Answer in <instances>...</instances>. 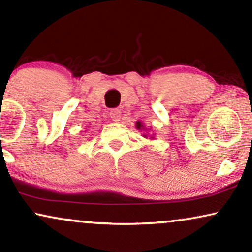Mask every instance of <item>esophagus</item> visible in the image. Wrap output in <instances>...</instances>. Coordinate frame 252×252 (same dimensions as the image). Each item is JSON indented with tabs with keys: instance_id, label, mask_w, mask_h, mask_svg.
I'll return each mask as SVG.
<instances>
[{
	"instance_id": "obj_1",
	"label": "esophagus",
	"mask_w": 252,
	"mask_h": 252,
	"mask_svg": "<svg viewBox=\"0 0 252 252\" xmlns=\"http://www.w3.org/2000/svg\"><path fill=\"white\" fill-rule=\"evenodd\" d=\"M109 117L114 121V122H117V121H120L121 112L119 109H112L109 112Z\"/></svg>"
}]
</instances>
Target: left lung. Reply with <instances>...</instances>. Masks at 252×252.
<instances>
[{"label": "left lung", "mask_w": 252, "mask_h": 252, "mask_svg": "<svg viewBox=\"0 0 252 252\" xmlns=\"http://www.w3.org/2000/svg\"><path fill=\"white\" fill-rule=\"evenodd\" d=\"M136 129H138V130H144V129H145V128H144V124L140 122V121H137V122H136ZM144 137H145V138H147L146 135H144ZM151 138H153V136L151 137Z\"/></svg>", "instance_id": "obj_1"}]
</instances>
